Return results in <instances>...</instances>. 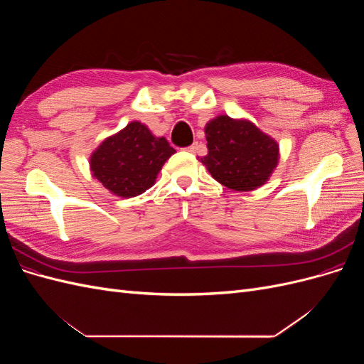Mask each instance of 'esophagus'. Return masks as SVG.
Segmentation results:
<instances>
[{"mask_svg":"<svg viewBox=\"0 0 364 364\" xmlns=\"http://www.w3.org/2000/svg\"><path fill=\"white\" fill-rule=\"evenodd\" d=\"M185 150H186V151H190V153H196V150H197V144H193V146H190V147H186Z\"/></svg>","mask_w":364,"mask_h":364,"instance_id":"esophagus-1","label":"esophagus"}]
</instances>
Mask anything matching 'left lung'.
Listing matches in <instances>:
<instances>
[{
  "instance_id": "left-lung-1",
  "label": "left lung",
  "mask_w": 364,
  "mask_h": 364,
  "mask_svg": "<svg viewBox=\"0 0 364 364\" xmlns=\"http://www.w3.org/2000/svg\"><path fill=\"white\" fill-rule=\"evenodd\" d=\"M208 155L199 161L213 178L234 191L266 183L279 162V144L246 118L218 115L205 126Z\"/></svg>"
}]
</instances>
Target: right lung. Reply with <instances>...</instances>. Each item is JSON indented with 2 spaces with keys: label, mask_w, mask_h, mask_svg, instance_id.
<instances>
[{
  "label": "right lung",
  "mask_w": 364,
  "mask_h": 364,
  "mask_svg": "<svg viewBox=\"0 0 364 364\" xmlns=\"http://www.w3.org/2000/svg\"><path fill=\"white\" fill-rule=\"evenodd\" d=\"M176 150L146 124L132 121L107 136L90 158L92 178L112 194L130 199L155 185L158 173Z\"/></svg>",
  "instance_id": "right-lung-1"
}]
</instances>
